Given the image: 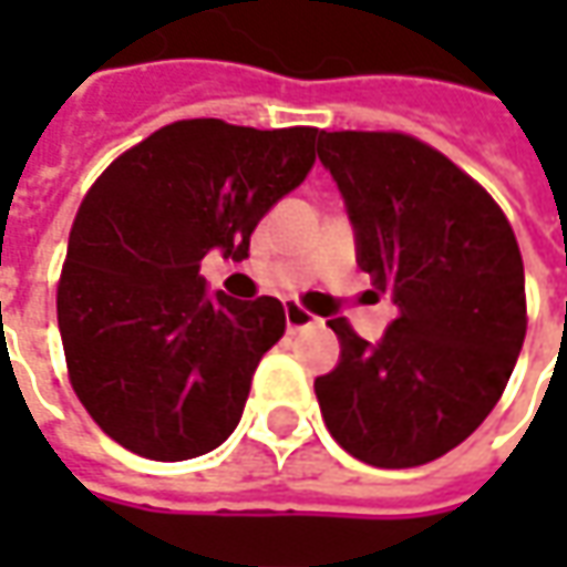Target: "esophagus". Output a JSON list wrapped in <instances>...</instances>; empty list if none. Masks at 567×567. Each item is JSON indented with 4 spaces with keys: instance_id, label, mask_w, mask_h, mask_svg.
I'll return each mask as SVG.
<instances>
[{
    "instance_id": "obj_1",
    "label": "esophagus",
    "mask_w": 567,
    "mask_h": 567,
    "mask_svg": "<svg viewBox=\"0 0 567 567\" xmlns=\"http://www.w3.org/2000/svg\"><path fill=\"white\" fill-rule=\"evenodd\" d=\"M318 324V318L312 312H306V309H299V306H287V331H302V328H312Z\"/></svg>"
}]
</instances>
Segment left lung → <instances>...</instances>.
Returning a JSON list of instances; mask_svg holds the SVG:
<instances>
[{
    "label": "left lung",
    "mask_w": 567,
    "mask_h": 567,
    "mask_svg": "<svg viewBox=\"0 0 567 567\" xmlns=\"http://www.w3.org/2000/svg\"><path fill=\"white\" fill-rule=\"evenodd\" d=\"M357 265L398 318L375 343L331 318L340 362L316 379L328 432L362 464L403 470L457 447L498 403L527 334L524 261L489 192L398 132H321Z\"/></svg>",
    "instance_id": "left-lung-1"
}]
</instances>
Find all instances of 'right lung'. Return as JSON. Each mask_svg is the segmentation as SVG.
<instances>
[{
  "label": "right lung",
  "instance_id": "obj_1",
  "mask_svg": "<svg viewBox=\"0 0 567 567\" xmlns=\"http://www.w3.org/2000/svg\"><path fill=\"white\" fill-rule=\"evenodd\" d=\"M318 135L173 122L84 195L55 312L78 401L113 442L188 461L233 435L287 316L274 296L207 293L202 258L249 255L258 220L309 176Z\"/></svg>",
  "mask_w": 567,
  "mask_h": 567
}]
</instances>
